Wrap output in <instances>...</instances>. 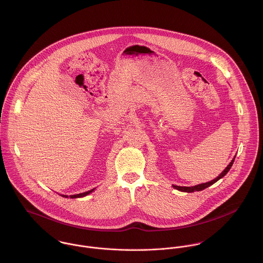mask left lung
Segmentation results:
<instances>
[{"instance_id":"obj_1","label":"left lung","mask_w":263,"mask_h":263,"mask_svg":"<svg viewBox=\"0 0 263 263\" xmlns=\"http://www.w3.org/2000/svg\"><path fill=\"white\" fill-rule=\"evenodd\" d=\"M234 159H235V157L231 160V162L229 163V165H228V166L223 170L222 173H221L220 175H218V177H216L215 179H213V180H211V181L202 183V184H199V185H195V186H192V187H187V186H184V187H183V186H176V185H173V187H174L175 189L179 190V191L188 192V193H190V192H194V191H201L203 189H205V188L209 187L210 185L214 184L215 182L218 181L220 178H222L223 176H225V175L227 174V172L230 170V168H231V166H232V164H233V162H234Z\"/></svg>"}]
</instances>
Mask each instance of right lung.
Instances as JSON below:
<instances>
[{
	"mask_svg": "<svg viewBox=\"0 0 263 263\" xmlns=\"http://www.w3.org/2000/svg\"><path fill=\"white\" fill-rule=\"evenodd\" d=\"M94 190V188L92 189V190H90V191H87V192H83V193H80V194H75V195H70L69 197L70 198H77V197H83V196H86V195H88L89 193H91L92 191ZM63 197H66V198H68V196L67 195H62Z\"/></svg>",
	"mask_w": 263,
	"mask_h": 263,
	"instance_id": "obj_1",
	"label": "right lung"
}]
</instances>
